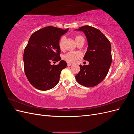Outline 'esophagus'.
Returning a JSON list of instances; mask_svg holds the SVG:
<instances>
[{
  "label": "esophagus",
  "mask_w": 134,
  "mask_h": 134,
  "mask_svg": "<svg viewBox=\"0 0 134 134\" xmlns=\"http://www.w3.org/2000/svg\"><path fill=\"white\" fill-rule=\"evenodd\" d=\"M67 65H68V66H71V65H72V64H70V63H68L67 64Z\"/></svg>",
  "instance_id": "1"
}]
</instances>
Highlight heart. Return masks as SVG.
<instances>
[{"label":"heart","mask_w":134,"mask_h":134,"mask_svg":"<svg viewBox=\"0 0 134 134\" xmlns=\"http://www.w3.org/2000/svg\"><path fill=\"white\" fill-rule=\"evenodd\" d=\"M79 37H82L81 36H77V37L75 38V40L78 38ZM66 37L64 36V37H62L61 38L59 43V47L61 50H63L64 47V42L65 41ZM82 56V54L79 51H71L69 52L68 53L65 54L63 56V59L66 61L67 62L69 63H74L76 62L77 60L79 59Z\"/></svg>","instance_id":"obj_1"}]
</instances>
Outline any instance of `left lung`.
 Masks as SVG:
<instances>
[{
  "label": "left lung",
  "mask_w": 134,
  "mask_h": 134,
  "mask_svg": "<svg viewBox=\"0 0 134 134\" xmlns=\"http://www.w3.org/2000/svg\"><path fill=\"white\" fill-rule=\"evenodd\" d=\"M83 31L88 41V48L84 59L89 65H80L76 80L86 87L97 86L108 74L112 63L111 45L108 38L97 28L84 26L75 30Z\"/></svg>",
  "instance_id": "obj_1"
}]
</instances>
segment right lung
Returning <instances> with one entry per match:
<instances>
[{
  "instance_id": "add662e5",
  "label": "right lung",
  "mask_w": 134,
  "mask_h": 134,
  "mask_svg": "<svg viewBox=\"0 0 134 134\" xmlns=\"http://www.w3.org/2000/svg\"><path fill=\"white\" fill-rule=\"evenodd\" d=\"M68 28L48 26L35 32L31 35L23 54L24 70L29 82L35 88L47 91L59 82L61 71L67 64L60 60L56 66L51 61L61 60L59 43L61 36Z\"/></svg>"
}]
</instances>
